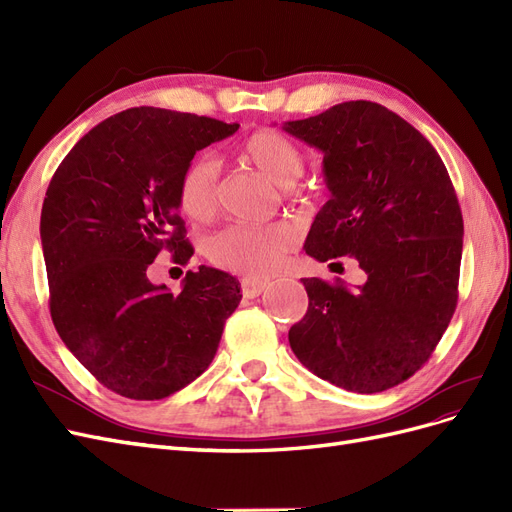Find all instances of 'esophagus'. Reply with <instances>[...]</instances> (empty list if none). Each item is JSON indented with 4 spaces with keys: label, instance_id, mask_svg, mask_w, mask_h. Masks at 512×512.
Here are the masks:
<instances>
[{
    "label": "esophagus",
    "instance_id": "1",
    "mask_svg": "<svg viewBox=\"0 0 512 512\" xmlns=\"http://www.w3.org/2000/svg\"><path fill=\"white\" fill-rule=\"evenodd\" d=\"M267 288V282H260V280H254V277H243L241 280V290L247 299H256L260 297L262 292H265Z\"/></svg>",
    "mask_w": 512,
    "mask_h": 512
}]
</instances>
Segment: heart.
<instances>
[{
	"instance_id": "b5f03b06",
	"label": "heart",
	"mask_w": 512,
	"mask_h": 512,
	"mask_svg": "<svg viewBox=\"0 0 512 512\" xmlns=\"http://www.w3.org/2000/svg\"><path fill=\"white\" fill-rule=\"evenodd\" d=\"M243 156L284 190L301 179L307 166L303 149L277 130L254 132L243 143ZM177 200L190 220H209L220 200L218 162L211 156H196L185 164L177 181ZM294 245L297 232L288 224H232L211 237L207 254L222 269L267 277L284 265Z\"/></svg>"
}]
</instances>
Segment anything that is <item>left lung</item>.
<instances>
[{
	"instance_id": "8db88e82",
	"label": "left lung",
	"mask_w": 512,
	"mask_h": 512,
	"mask_svg": "<svg viewBox=\"0 0 512 512\" xmlns=\"http://www.w3.org/2000/svg\"><path fill=\"white\" fill-rule=\"evenodd\" d=\"M284 130L322 151L331 192L305 252L365 271L356 288L301 280L309 305L290 348L346 391L391 389L429 361L457 307L463 218L451 177L427 138L376 102L335 104Z\"/></svg>"
}]
</instances>
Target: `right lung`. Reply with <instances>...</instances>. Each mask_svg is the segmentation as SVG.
Here are the masks:
<instances>
[{"label":"right lung","instance_id":"add662e5","mask_svg":"<svg viewBox=\"0 0 512 512\" xmlns=\"http://www.w3.org/2000/svg\"><path fill=\"white\" fill-rule=\"evenodd\" d=\"M239 123L128 108L89 130L46 190L40 239L61 342L106 389L153 401L211 365L241 284L220 269L185 273L179 294L149 282L158 254H194L177 181L196 151Z\"/></svg>","mask_w":512,"mask_h":512}]
</instances>
